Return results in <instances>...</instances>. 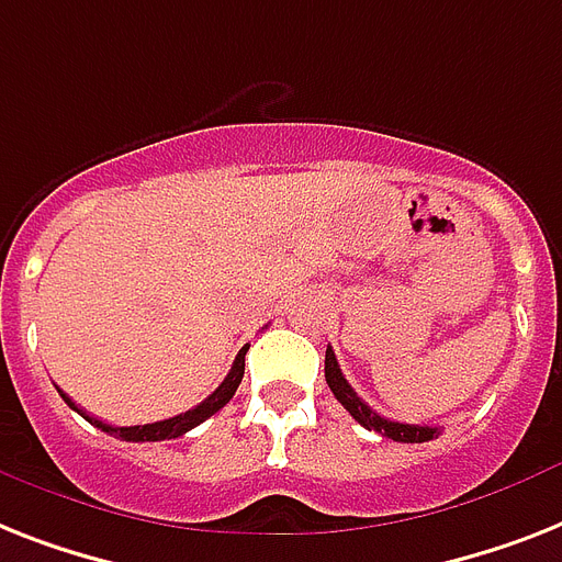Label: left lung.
Returning a JSON list of instances; mask_svg holds the SVG:
<instances>
[{"instance_id":"8db88e82","label":"left lung","mask_w":562,"mask_h":562,"mask_svg":"<svg viewBox=\"0 0 562 562\" xmlns=\"http://www.w3.org/2000/svg\"><path fill=\"white\" fill-rule=\"evenodd\" d=\"M326 384L328 390L335 392V398L349 409L355 422L360 427H367V430H375L381 436L392 441H404V445H422V441H430L439 436V427H422V424H401V422H390V418H381L372 407H367L363 401L358 398V392L349 386V381L344 378L340 367H337V358L331 352V346L326 349Z\"/></svg>"}]
</instances>
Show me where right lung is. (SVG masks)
Listing matches in <instances>:
<instances>
[{
  "label": "right lung",
  "mask_w": 562,
  "mask_h": 562,
  "mask_svg": "<svg viewBox=\"0 0 562 562\" xmlns=\"http://www.w3.org/2000/svg\"><path fill=\"white\" fill-rule=\"evenodd\" d=\"M245 352H248V346L241 349L239 355H236L234 367H231V372H227V378L218 384V390L213 392V395H207V398L199 404V407L187 409V413L176 415V418H164V422H155V424H135V427H112V424H103L98 422V418H91L89 413H83V409L77 407L75 401L68 398L66 392H59L63 395V401H66L68 407L75 409V413H80L89 424H94L98 430L109 432V436H117V439L123 441H164V439H178V436H184L187 430H193V427H199L202 422H207L210 415L218 413V409L225 407L227 401L234 398L236 386L241 384V375H245Z\"/></svg>",
  "instance_id": "right-lung-1"
}]
</instances>
